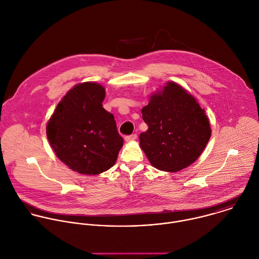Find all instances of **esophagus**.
I'll use <instances>...</instances> for the list:
<instances>
[{"mask_svg": "<svg viewBox=\"0 0 259 259\" xmlns=\"http://www.w3.org/2000/svg\"><path fill=\"white\" fill-rule=\"evenodd\" d=\"M137 138H138V136L135 134V135H132V136H126V137L124 138V141H125L126 143H130V142H133V141L137 140Z\"/></svg>", "mask_w": 259, "mask_h": 259, "instance_id": "34e87169", "label": "esophagus"}]
</instances>
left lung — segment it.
I'll use <instances>...</instances> for the list:
<instances>
[{"label": "left lung", "mask_w": 259, "mask_h": 259, "mask_svg": "<svg viewBox=\"0 0 259 259\" xmlns=\"http://www.w3.org/2000/svg\"><path fill=\"white\" fill-rule=\"evenodd\" d=\"M142 114L148 130L140 135V147L161 171L173 173L194 163L211 135L204 109L175 82L153 93Z\"/></svg>", "instance_id": "obj_1"}]
</instances>
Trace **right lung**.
Masks as SVG:
<instances>
[{"instance_id": "obj_1", "label": "right lung", "mask_w": 259, "mask_h": 259, "mask_svg": "<svg viewBox=\"0 0 259 259\" xmlns=\"http://www.w3.org/2000/svg\"><path fill=\"white\" fill-rule=\"evenodd\" d=\"M105 93L96 82L75 85L47 124V136L57 157L80 174L97 175L110 169L123 145L114 116L102 107Z\"/></svg>"}]
</instances>
